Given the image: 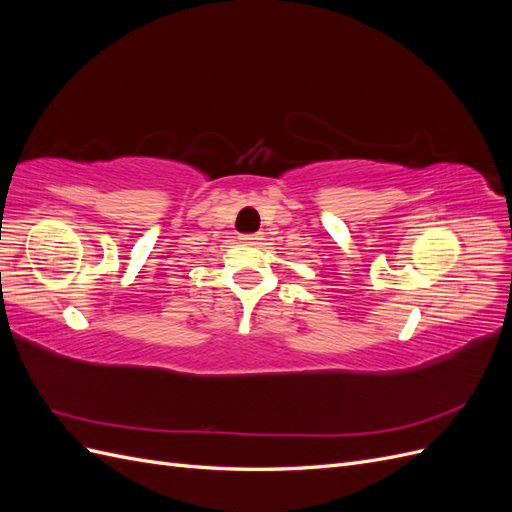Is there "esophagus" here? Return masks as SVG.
Instances as JSON below:
<instances>
[{
	"mask_svg": "<svg viewBox=\"0 0 512 512\" xmlns=\"http://www.w3.org/2000/svg\"><path fill=\"white\" fill-rule=\"evenodd\" d=\"M239 239H241V243H247V245H258V243L265 241V237H262V232H256V235H243Z\"/></svg>",
	"mask_w": 512,
	"mask_h": 512,
	"instance_id": "obj_1",
	"label": "esophagus"
}]
</instances>
